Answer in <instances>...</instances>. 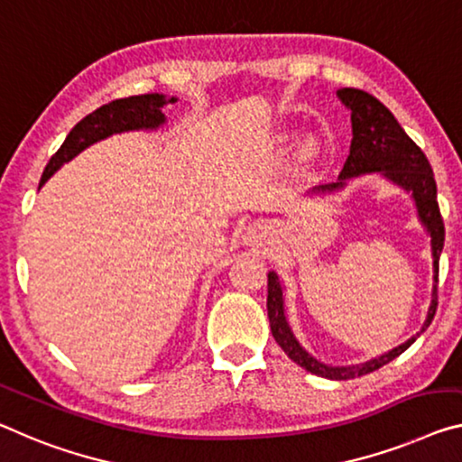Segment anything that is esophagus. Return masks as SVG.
Returning a JSON list of instances; mask_svg holds the SVG:
<instances>
[{
	"label": "esophagus",
	"mask_w": 462,
	"mask_h": 462,
	"mask_svg": "<svg viewBox=\"0 0 462 462\" xmlns=\"http://www.w3.org/2000/svg\"><path fill=\"white\" fill-rule=\"evenodd\" d=\"M266 239H268V226L266 225H252V226H247V231H245V237H244V241H245V245H264L266 244Z\"/></svg>",
	"instance_id": "esophagus-1"
}]
</instances>
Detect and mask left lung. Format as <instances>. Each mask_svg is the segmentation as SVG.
I'll return each mask as SVG.
<instances>
[{
	"mask_svg": "<svg viewBox=\"0 0 462 462\" xmlns=\"http://www.w3.org/2000/svg\"><path fill=\"white\" fill-rule=\"evenodd\" d=\"M337 97L346 109L351 111V151L345 161L343 171L338 175V181L316 186L310 194H335L346 188V183L359 175L378 173L394 186L409 191L413 198L417 218L428 231L431 241V258H434V285H431V301L425 314L421 330L415 337L404 340L402 345L394 346L388 353H382L378 357L367 359L364 364L355 365H328L324 361L316 359L301 346L300 340L293 335L285 316V297H282V282L274 271L268 273V320H271L273 337L282 351L287 353L291 361L303 367L305 372L320 375L328 380H351L357 375H365L370 372L380 370L388 361L399 357L402 351H407L415 338L428 328L434 320L436 305H438V262L444 247V223L438 208V189L434 171H431L430 161L421 152V148L407 136L401 124L396 122L378 98L367 95L357 88H340Z\"/></svg>",
	"mask_w": 462,
	"mask_h": 462,
	"instance_id": "1",
	"label": "left lung"
}]
</instances>
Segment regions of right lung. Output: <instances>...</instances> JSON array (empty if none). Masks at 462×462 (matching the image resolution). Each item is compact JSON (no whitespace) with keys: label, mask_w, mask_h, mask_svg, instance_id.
<instances>
[{"label":"right lung","mask_w":462,"mask_h":462,"mask_svg":"<svg viewBox=\"0 0 462 462\" xmlns=\"http://www.w3.org/2000/svg\"><path fill=\"white\" fill-rule=\"evenodd\" d=\"M175 97L159 95V92H151V95H138L111 101L109 105H103L97 111H92L82 122H78L58 152L53 154L51 161L47 162L45 171H42L39 189L45 186L49 177H51L63 162H69L78 157L84 148L101 142L105 138L113 136V134L124 132H138V130H159L165 125L167 117L162 113V107L169 103H175Z\"/></svg>","instance_id":"right-lung-1"}]
</instances>
